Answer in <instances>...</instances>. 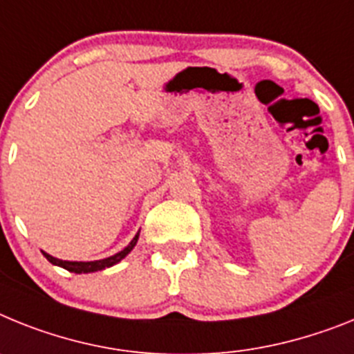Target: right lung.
Wrapping results in <instances>:
<instances>
[{
	"label": "right lung",
	"mask_w": 354,
	"mask_h": 354,
	"mask_svg": "<svg viewBox=\"0 0 354 354\" xmlns=\"http://www.w3.org/2000/svg\"><path fill=\"white\" fill-rule=\"evenodd\" d=\"M139 233L137 232V235L131 239V242L128 245H126L124 250L119 251V253L112 254V257L109 258H101V260H92V262H69V260H60V258H55L51 257L49 253H44L42 251V254H44L46 258H48V262H51L53 266H58L62 267V269L69 270V272H75V274H88V272H96V270H103L106 269V267H112L115 266V263H119L122 260V258L126 257V254L130 253L131 250L135 248V244H137V241H139Z\"/></svg>",
	"instance_id": "add662e5"
}]
</instances>
